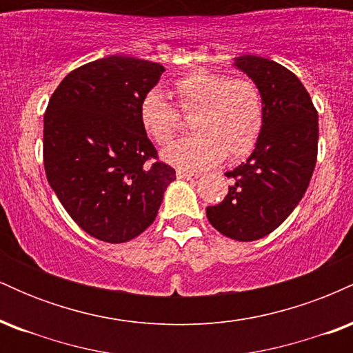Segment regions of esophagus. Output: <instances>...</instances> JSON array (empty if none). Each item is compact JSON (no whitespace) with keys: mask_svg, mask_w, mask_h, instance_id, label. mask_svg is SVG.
Returning a JSON list of instances; mask_svg holds the SVG:
<instances>
[{"mask_svg":"<svg viewBox=\"0 0 353 353\" xmlns=\"http://www.w3.org/2000/svg\"><path fill=\"white\" fill-rule=\"evenodd\" d=\"M176 176L179 179H188V181H194V179H199V174L196 172H185V171H177Z\"/></svg>","mask_w":353,"mask_h":353,"instance_id":"obj_1","label":"esophagus"}]
</instances>
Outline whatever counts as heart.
Wrapping results in <instances>:
<instances>
[{"label":"heart","mask_w":353,"mask_h":353,"mask_svg":"<svg viewBox=\"0 0 353 353\" xmlns=\"http://www.w3.org/2000/svg\"><path fill=\"white\" fill-rule=\"evenodd\" d=\"M179 108L190 117L192 136L165 148L164 161L197 171L245 156L264 128V101L250 79L196 70L174 84ZM139 121L154 143L168 144L179 128V114L159 89H151L139 104Z\"/></svg>","instance_id":"b5f03b06"}]
</instances>
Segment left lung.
<instances>
[{
    "label": "left lung",
    "mask_w": 353,
    "mask_h": 353,
    "mask_svg": "<svg viewBox=\"0 0 353 353\" xmlns=\"http://www.w3.org/2000/svg\"><path fill=\"white\" fill-rule=\"evenodd\" d=\"M234 66L245 72L264 101V128L245 163L232 177L228 196L205 209L210 224L234 241L270 234L292 214L317 163L319 114L301 79L275 61L244 54Z\"/></svg>",
    "instance_id": "8db88e82"
}]
</instances>
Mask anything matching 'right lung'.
Masks as SVG:
<instances>
[{
	"mask_svg": "<svg viewBox=\"0 0 353 353\" xmlns=\"http://www.w3.org/2000/svg\"><path fill=\"white\" fill-rule=\"evenodd\" d=\"M159 63L108 56L71 71L44 114V171L72 221L89 236L121 244L152 224L176 171L139 121Z\"/></svg>",
	"mask_w": 353,
	"mask_h": 353,
	"instance_id": "right-lung-1",
	"label": "right lung"
}]
</instances>
